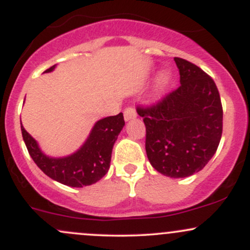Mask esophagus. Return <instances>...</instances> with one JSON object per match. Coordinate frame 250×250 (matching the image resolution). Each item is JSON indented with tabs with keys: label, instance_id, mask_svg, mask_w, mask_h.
Listing matches in <instances>:
<instances>
[{
	"label": "esophagus",
	"instance_id": "1",
	"mask_svg": "<svg viewBox=\"0 0 250 250\" xmlns=\"http://www.w3.org/2000/svg\"><path fill=\"white\" fill-rule=\"evenodd\" d=\"M123 115H125V121H130V120L136 119L137 114L133 107H128L125 109V111H123Z\"/></svg>",
	"mask_w": 250,
	"mask_h": 250
}]
</instances>
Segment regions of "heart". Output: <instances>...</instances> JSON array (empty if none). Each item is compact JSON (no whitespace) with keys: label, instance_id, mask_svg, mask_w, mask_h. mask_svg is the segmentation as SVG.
I'll use <instances>...</instances> for the list:
<instances>
[{"label":"heart","instance_id":"heart-1","mask_svg":"<svg viewBox=\"0 0 250 250\" xmlns=\"http://www.w3.org/2000/svg\"><path fill=\"white\" fill-rule=\"evenodd\" d=\"M171 71L170 70H163L160 74L159 79H157V84H156V93L159 95H161L163 91L168 88V85L171 82Z\"/></svg>","mask_w":250,"mask_h":250}]
</instances>
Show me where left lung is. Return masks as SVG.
<instances>
[{"mask_svg":"<svg viewBox=\"0 0 250 250\" xmlns=\"http://www.w3.org/2000/svg\"><path fill=\"white\" fill-rule=\"evenodd\" d=\"M181 85L162 101L137 108L146 125V151L159 173L190 176L216 153L222 135L223 111L210 76L187 60L175 57Z\"/></svg>","mask_w":250,"mask_h":250,"instance_id":"8db88e82","label":"left lung"}]
</instances>
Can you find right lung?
<instances>
[{"mask_svg":"<svg viewBox=\"0 0 250 250\" xmlns=\"http://www.w3.org/2000/svg\"><path fill=\"white\" fill-rule=\"evenodd\" d=\"M55 67L56 65H53L45 70V73H50ZM123 125L125 120L122 113L99 120L80 149L63 157H50L45 155L39 147L36 140L23 128L22 123L21 130L31 159L43 173L62 185L81 188L96 183L108 173L114 143Z\"/></svg>","mask_w":250,"mask_h":250,"instance_id":"right-lung-1","label":"right lung"}]
</instances>
